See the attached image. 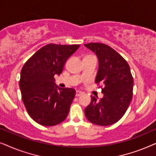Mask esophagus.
Returning <instances> with one entry per match:
<instances>
[{
  "label": "esophagus",
  "instance_id": "1",
  "mask_svg": "<svg viewBox=\"0 0 156 156\" xmlns=\"http://www.w3.org/2000/svg\"><path fill=\"white\" fill-rule=\"evenodd\" d=\"M82 91H76V94H75V96L76 97H80V96H81L82 94Z\"/></svg>",
  "mask_w": 156,
  "mask_h": 156
}]
</instances>
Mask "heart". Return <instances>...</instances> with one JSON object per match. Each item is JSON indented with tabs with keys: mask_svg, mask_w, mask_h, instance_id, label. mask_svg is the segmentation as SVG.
<instances>
[{
	"mask_svg": "<svg viewBox=\"0 0 156 156\" xmlns=\"http://www.w3.org/2000/svg\"><path fill=\"white\" fill-rule=\"evenodd\" d=\"M93 57V56H87L86 57Z\"/></svg>",
	"mask_w": 156,
	"mask_h": 156,
	"instance_id": "heart-1",
	"label": "heart"
}]
</instances>
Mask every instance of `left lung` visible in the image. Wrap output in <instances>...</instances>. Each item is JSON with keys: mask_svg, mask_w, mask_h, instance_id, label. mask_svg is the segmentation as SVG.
I'll list each match as a JSON object with an SVG mask.
<instances>
[{"mask_svg": "<svg viewBox=\"0 0 156 156\" xmlns=\"http://www.w3.org/2000/svg\"><path fill=\"white\" fill-rule=\"evenodd\" d=\"M84 46L99 59L95 82L103 86L104 94L99 101L91 96V103L84 109L85 116L96 125L114 124L124 115L133 97V79L130 67L121 55L105 44L90 42Z\"/></svg>", "mask_w": 156, "mask_h": 156, "instance_id": "1", "label": "left lung"}]
</instances>
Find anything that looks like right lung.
<instances>
[{
  "mask_svg": "<svg viewBox=\"0 0 156 156\" xmlns=\"http://www.w3.org/2000/svg\"><path fill=\"white\" fill-rule=\"evenodd\" d=\"M80 46L47 44L21 69L19 86L23 104L29 116L39 124L52 126L67 118L76 91L59 88L55 83L54 76L62 72L66 61Z\"/></svg>",
  "mask_w": 156,
  "mask_h": 156,
  "instance_id": "1",
  "label": "right lung"
}]
</instances>
